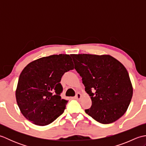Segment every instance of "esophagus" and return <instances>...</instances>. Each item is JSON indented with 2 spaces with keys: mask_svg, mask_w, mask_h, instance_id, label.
Listing matches in <instances>:
<instances>
[{
  "mask_svg": "<svg viewBox=\"0 0 146 146\" xmlns=\"http://www.w3.org/2000/svg\"><path fill=\"white\" fill-rule=\"evenodd\" d=\"M82 98V95L80 94V93H78V94H77L76 95V96L75 97V99H76V100H80V99Z\"/></svg>",
  "mask_w": 146,
  "mask_h": 146,
  "instance_id": "esophagus-1",
  "label": "esophagus"
}]
</instances>
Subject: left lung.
<instances>
[{"label":"left lung","mask_w":146,"mask_h":146,"mask_svg":"<svg viewBox=\"0 0 146 146\" xmlns=\"http://www.w3.org/2000/svg\"><path fill=\"white\" fill-rule=\"evenodd\" d=\"M71 56L92 102L85 112L104 124L120 119L127 110L133 94L125 66L110 55L78 54Z\"/></svg>","instance_id":"obj_1"}]
</instances>
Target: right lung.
Wrapping results in <instances>:
<instances>
[{"mask_svg": "<svg viewBox=\"0 0 146 146\" xmlns=\"http://www.w3.org/2000/svg\"><path fill=\"white\" fill-rule=\"evenodd\" d=\"M69 54H54L31 62L22 71L15 91L18 107L26 119L44 126L64 112L68 100L60 94L64 73L73 70Z\"/></svg>", "mask_w": 146, "mask_h": 146, "instance_id": "obj_1", "label": "right lung"}]
</instances>
